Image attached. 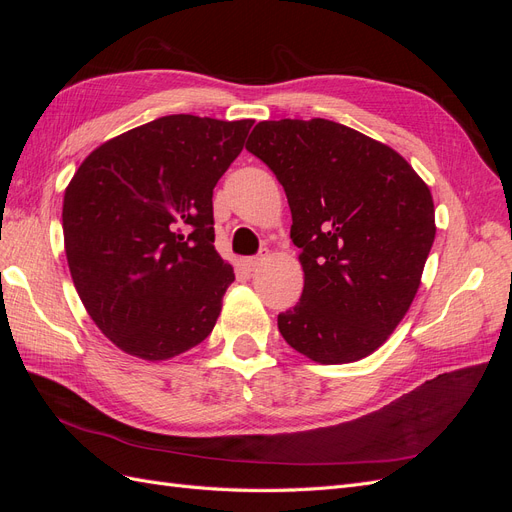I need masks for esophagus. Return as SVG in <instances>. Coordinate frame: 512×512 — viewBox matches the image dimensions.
Segmentation results:
<instances>
[{
  "label": "esophagus",
  "mask_w": 512,
  "mask_h": 512,
  "mask_svg": "<svg viewBox=\"0 0 512 512\" xmlns=\"http://www.w3.org/2000/svg\"><path fill=\"white\" fill-rule=\"evenodd\" d=\"M269 258V250H260L256 256H252V258H245L243 260V265H245V269L247 271H256L262 262H265Z\"/></svg>",
  "instance_id": "esophagus-1"
}]
</instances>
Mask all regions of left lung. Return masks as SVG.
Returning <instances> with one entry per match:
<instances>
[{
  "instance_id": "left-lung-1",
  "label": "left lung",
  "mask_w": 512,
  "mask_h": 512,
  "mask_svg": "<svg viewBox=\"0 0 512 512\" xmlns=\"http://www.w3.org/2000/svg\"><path fill=\"white\" fill-rule=\"evenodd\" d=\"M245 149L286 192L305 286L277 316L286 342L352 363L406 316L436 237L433 200L397 151L329 119L260 121Z\"/></svg>"
}]
</instances>
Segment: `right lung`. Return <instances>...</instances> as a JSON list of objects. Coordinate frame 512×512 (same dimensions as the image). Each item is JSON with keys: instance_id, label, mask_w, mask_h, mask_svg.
<instances>
[{"instance_id": "right-lung-1", "label": "right lung", "mask_w": 512, "mask_h": 512, "mask_svg": "<svg viewBox=\"0 0 512 512\" xmlns=\"http://www.w3.org/2000/svg\"><path fill=\"white\" fill-rule=\"evenodd\" d=\"M252 123L166 115L100 145L72 177V282L123 352L164 361L213 331L235 273L215 252L211 198Z\"/></svg>"}]
</instances>
